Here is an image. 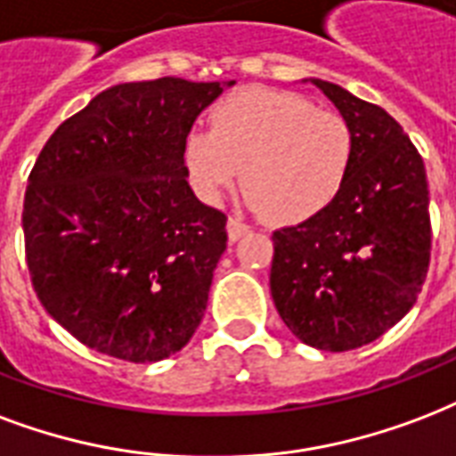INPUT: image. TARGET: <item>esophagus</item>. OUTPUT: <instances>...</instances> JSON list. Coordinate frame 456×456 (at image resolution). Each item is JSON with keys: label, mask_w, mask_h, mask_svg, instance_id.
Returning <instances> with one entry per match:
<instances>
[{"label": "esophagus", "mask_w": 456, "mask_h": 456, "mask_svg": "<svg viewBox=\"0 0 456 456\" xmlns=\"http://www.w3.org/2000/svg\"><path fill=\"white\" fill-rule=\"evenodd\" d=\"M248 232V224H243L239 217H229L227 222V234H229V241H239L243 234Z\"/></svg>", "instance_id": "obj_1"}]
</instances>
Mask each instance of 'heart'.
Wrapping results in <instances>:
<instances>
[{
	"instance_id": "b5f03b06",
	"label": "heart",
	"mask_w": 456,
	"mask_h": 456,
	"mask_svg": "<svg viewBox=\"0 0 456 456\" xmlns=\"http://www.w3.org/2000/svg\"><path fill=\"white\" fill-rule=\"evenodd\" d=\"M352 152L339 114L291 90L243 88L215 104L210 131L186 135L183 167L205 203H220L243 179L248 208L274 224H298L332 203Z\"/></svg>"
}]
</instances>
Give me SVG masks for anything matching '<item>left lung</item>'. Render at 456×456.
<instances>
[{"mask_svg": "<svg viewBox=\"0 0 456 456\" xmlns=\"http://www.w3.org/2000/svg\"><path fill=\"white\" fill-rule=\"evenodd\" d=\"M352 128L354 152L332 203L273 234L270 291L308 346L349 352L375 342L416 304L430 265L426 167L382 107L313 78Z\"/></svg>", "mask_w": 456, "mask_h": 456, "instance_id": "1", "label": "left lung"}]
</instances>
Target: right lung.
I'll return each mask as SVG.
<instances>
[{"label": "right lung", "mask_w": 456, "mask_h": 456, "mask_svg": "<svg viewBox=\"0 0 456 456\" xmlns=\"http://www.w3.org/2000/svg\"><path fill=\"white\" fill-rule=\"evenodd\" d=\"M220 93L174 76L119 83L61 121L35 159L23 200L30 282L95 352L162 361L203 321L227 215L193 196L183 141Z\"/></svg>", "instance_id": "add662e5"}]
</instances>
